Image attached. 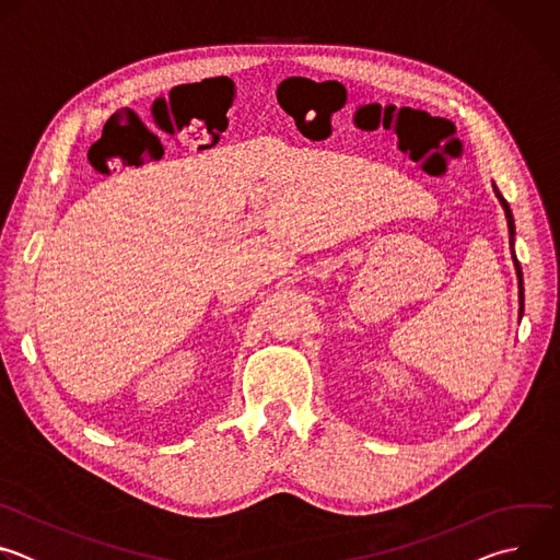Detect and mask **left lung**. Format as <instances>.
I'll use <instances>...</instances> for the list:
<instances>
[{"label":"left lung","instance_id":"obj_1","mask_svg":"<svg viewBox=\"0 0 560 560\" xmlns=\"http://www.w3.org/2000/svg\"><path fill=\"white\" fill-rule=\"evenodd\" d=\"M494 186V195H497V199L501 201V206H503V210H505V217H508V228H510V246H512V261H514V268H516V277H518V303H521V307H518V314L523 316V270H521V264H518V259H516V255H514V234H516V228H514V217H512V210H510V203L505 201V197L499 192V188H497V184H492Z\"/></svg>","mask_w":560,"mask_h":560}]
</instances>
